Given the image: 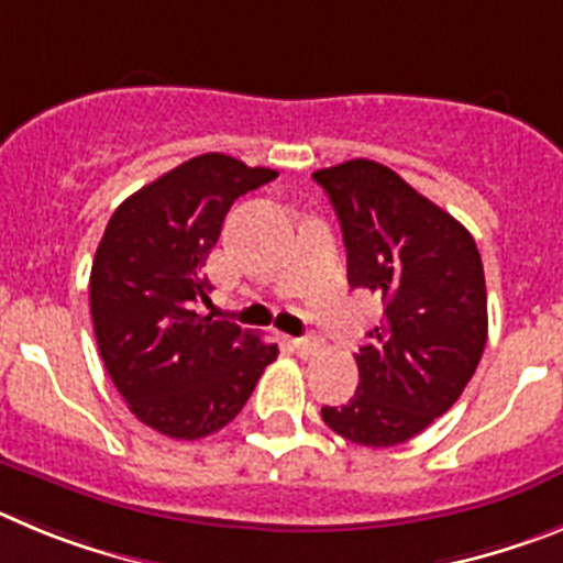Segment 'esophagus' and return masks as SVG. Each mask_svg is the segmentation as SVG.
<instances>
[{
  "label": "esophagus",
  "instance_id": "esophagus-1",
  "mask_svg": "<svg viewBox=\"0 0 563 563\" xmlns=\"http://www.w3.org/2000/svg\"><path fill=\"white\" fill-rule=\"evenodd\" d=\"M294 347H297L300 356H313V353L322 347V342H319L317 336H300V339H294Z\"/></svg>",
  "mask_w": 563,
  "mask_h": 563
}]
</instances>
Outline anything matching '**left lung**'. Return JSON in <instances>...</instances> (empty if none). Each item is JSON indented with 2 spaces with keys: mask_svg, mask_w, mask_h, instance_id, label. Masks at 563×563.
<instances>
[{
  "mask_svg": "<svg viewBox=\"0 0 563 563\" xmlns=\"http://www.w3.org/2000/svg\"><path fill=\"white\" fill-rule=\"evenodd\" d=\"M336 210L347 283L384 306L358 347V387L322 420L344 440L387 449L454 407L488 339L483 257L471 232L373 159L313 174Z\"/></svg>",
  "mask_w": 563,
  "mask_h": 563,
  "instance_id": "obj_1",
  "label": "left lung"
}]
</instances>
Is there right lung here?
<instances>
[{
	"label": "right lung",
	"mask_w": 563,
	"mask_h": 563,
	"mask_svg": "<svg viewBox=\"0 0 563 563\" xmlns=\"http://www.w3.org/2000/svg\"><path fill=\"white\" fill-rule=\"evenodd\" d=\"M275 176L201 154L140 187L106 224L89 277L100 358L136 420L165 438L224 429L277 358V344L196 311L210 302L205 266L232 201Z\"/></svg>",
	"instance_id": "add662e5"
}]
</instances>
